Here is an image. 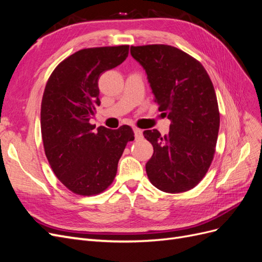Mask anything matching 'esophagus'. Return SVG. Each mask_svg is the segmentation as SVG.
Wrapping results in <instances>:
<instances>
[{"label":"esophagus","mask_w":262,"mask_h":262,"mask_svg":"<svg viewBox=\"0 0 262 262\" xmlns=\"http://www.w3.org/2000/svg\"><path fill=\"white\" fill-rule=\"evenodd\" d=\"M133 132H134V137L137 139L142 138V134H143V132H142V130L139 128H133Z\"/></svg>","instance_id":"esophagus-1"}]
</instances>
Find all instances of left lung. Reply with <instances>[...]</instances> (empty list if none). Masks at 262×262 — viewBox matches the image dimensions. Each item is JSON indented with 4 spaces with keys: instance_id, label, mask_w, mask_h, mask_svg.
Instances as JSON below:
<instances>
[{
    "instance_id": "8db88e82",
    "label": "left lung",
    "mask_w": 262,
    "mask_h": 262,
    "mask_svg": "<svg viewBox=\"0 0 262 262\" xmlns=\"http://www.w3.org/2000/svg\"><path fill=\"white\" fill-rule=\"evenodd\" d=\"M145 70L158 110L170 120L165 136L145 130L154 153L145 165L157 189L169 193L195 187L212 163L220 128L215 91L207 71L191 55L167 45L131 47Z\"/></svg>"
}]
</instances>
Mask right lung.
I'll return each mask as SVG.
<instances>
[{
  "label": "right lung",
  "mask_w": 262,
  "mask_h": 262,
  "mask_svg": "<svg viewBox=\"0 0 262 262\" xmlns=\"http://www.w3.org/2000/svg\"><path fill=\"white\" fill-rule=\"evenodd\" d=\"M129 46L83 49L54 69L41 101L40 124L45 153L54 175L80 195L98 194L114 181L118 162L134 133L90 123L98 98L101 73L126 59Z\"/></svg>",
  "instance_id": "add662e5"
}]
</instances>
